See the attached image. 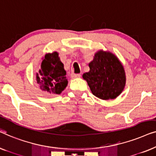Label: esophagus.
<instances>
[{"label": "esophagus", "mask_w": 156, "mask_h": 156, "mask_svg": "<svg viewBox=\"0 0 156 156\" xmlns=\"http://www.w3.org/2000/svg\"><path fill=\"white\" fill-rule=\"evenodd\" d=\"M81 75L80 74H72V78L75 79V78H80Z\"/></svg>", "instance_id": "34e87169"}]
</instances>
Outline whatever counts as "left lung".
I'll return each instance as SVG.
<instances>
[{
  "instance_id": "8db88e82",
  "label": "left lung",
  "mask_w": 156,
  "mask_h": 156,
  "mask_svg": "<svg viewBox=\"0 0 156 156\" xmlns=\"http://www.w3.org/2000/svg\"><path fill=\"white\" fill-rule=\"evenodd\" d=\"M89 72L82 75L91 92L103 100L114 99L121 94L126 85L122 64L110 52L98 51L89 63Z\"/></svg>"
}]
</instances>
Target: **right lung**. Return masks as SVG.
Instances as JSON below:
<instances>
[{"instance_id": "obj_1", "label": "right lung", "mask_w": 156, "mask_h": 156, "mask_svg": "<svg viewBox=\"0 0 156 156\" xmlns=\"http://www.w3.org/2000/svg\"><path fill=\"white\" fill-rule=\"evenodd\" d=\"M36 81L40 89L48 94H60L67 86L66 71L57 52L46 54L41 67L36 73Z\"/></svg>"}]
</instances>
